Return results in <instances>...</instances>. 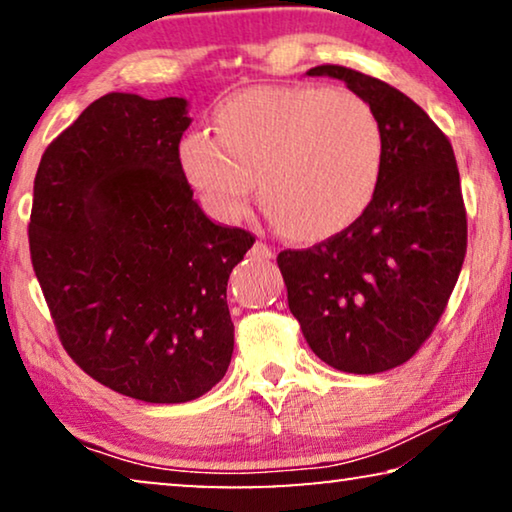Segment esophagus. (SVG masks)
<instances>
[{
    "label": "esophagus",
    "instance_id": "obj_1",
    "mask_svg": "<svg viewBox=\"0 0 512 512\" xmlns=\"http://www.w3.org/2000/svg\"><path fill=\"white\" fill-rule=\"evenodd\" d=\"M254 254L263 256V258H272V256H275V251H272V247H268L265 242H256L254 244Z\"/></svg>",
    "mask_w": 512,
    "mask_h": 512
}]
</instances>
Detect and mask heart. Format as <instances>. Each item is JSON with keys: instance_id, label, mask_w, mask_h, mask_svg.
I'll use <instances>...</instances> for the list:
<instances>
[{"instance_id": "1", "label": "heart", "mask_w": 512, "mask_h": 512, "mask_svg": "<svg viewBox=\"0 0 512 512\" xmlns=\"http://www.w3.org/2000/svg\"><path fill=\"white\" fill-rule=\"evenodd\" d=\"M212 132L181 139L179 163L202 202L226 221L258 205L289 240H321L373 202L384 160L375 109L321 86H261L216 104Z\"/></svg>"}]
</instances>
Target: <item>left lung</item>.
<instances>
[{
  "label": "left lung",
  "instance_id": "1",
  "mask_svg": "<svg viewBox=\"0 0 512 512\" xmlns=\"http://www.w3.org/2000/svg\"><path fill=\"white\" fill-rule=\"evenodd\" d=\"M380 118L384 160L359 219L310 249L279 251L289 310L307 345L342 373L403 366L431 338L466 256L468 223L452 144L429 114L375 76L312 67Z\"/></svg>",
  "mask_w": 512,
  "mask_h": 512
}]
</instances>
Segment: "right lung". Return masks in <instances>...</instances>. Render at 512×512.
Listing matches in <instances>:
<instances>
[{
	"mask_svg": "<svg viewBox=\"0 0 512 512\" xmlns=\"http://www.w3.org/2000/svg\"><path fill=\"white\" fill-rule=\"evenodd\" d=\"M186 100L109 93L41 156L30 256L65 352L104 387L186 403L226 375V286L256 242L207 219L179 163Z\"/></svg>",
	"mask_w": 512,
	"mask_h": 512,
	"instance_id": "add662e5",
	"label": "right lung"
}]
</instances>
